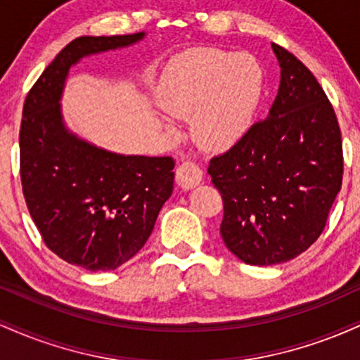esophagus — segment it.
<instances>
[{
  "label": "esophagus",
  "instance_id": "34e87169",
  "mask_svg": "<svg viewBox=\"0 0 360 360\" xmlns=\"http://www.w3.org/2000/svg\"><path fill=\"white\" fill-rule=\"evenodd\" d=\"M176 181L183 189H191L203 181V171L191 160H186L176 169Z\"/></svg>",
  "mask_w": 360,
  "mask_h": 360
}]
</instances>
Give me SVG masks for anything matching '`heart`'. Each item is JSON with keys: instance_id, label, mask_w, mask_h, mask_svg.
<instances>
[{"instance_id": "b5f03b06", "label": "heart", "mask_w": 360, "mask_h": 360, "mask_svg": "<svg viewBox=\"0 0 360 360\" xmlns=\"http://www.w3.org/2000/svg\"><path fill=\"white\" fill-rule=\"evenodd\" d=\"M266 93V74L250 53L189 52L172 62L157 89L172 118H189L193 140L205 150L233 147L254 125ZM167 130L174 127L167 122Z\"/></svg>"}]
</instances>
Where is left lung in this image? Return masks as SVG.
<instances>
[{
    "label": "left lung",
    "instance_id": "obj_1",
    "mask_svg": "<svg viewBox=\"0 0 360 360\" xmlns=\"http://www.w3.org/2000/svg\"><path fill=\"white\" fill-rule=\"evenodd\" d=\"M272 51L281 82L269 115L208 166L223 200V242L250 266L307 250L323 232L344 174L340 128L325 91L291 52L276 44Z\"/></svg>",
    "mask_w": 360,
    "mask_h": 360
}]
</instances>
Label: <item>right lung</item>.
<instances>
[{"label":"right lung","mask_w":360,"mask_h":360,"mask_svg":"<svg viewBox=\"0 0 360 360\" xmlns=\"http://www.w3.org/2000/svg\"><path fill=\"white\" fill-rule=\"evenodd\" d=\"M146 32L79 37L65 45L27 94L20 128V176L45 245L88 271H111L146 245L174 188L172 157L106 150L65 127L62 93L82 57L125 49Z\"/></svg>","instance_id":"1"}]
</instances>
